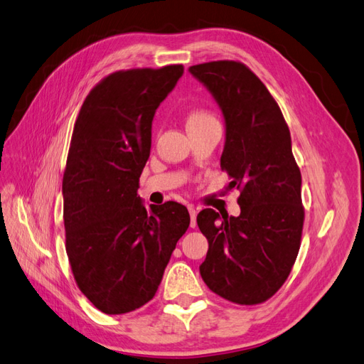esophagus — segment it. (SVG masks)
<instances>
[{
    "instance_id": "34e87169",
    "label": "esophagus",
    "mask_w": 364,
    "mask_h": 364,
    "mask_svg": "<svg viewBox=\"0 0 364 364\" xmlns=\"http://www.w3.org/2000/svg\"><path fill=\"white\" fill-rule=\"evenodd\" d=\"M188 213H190V217H191V222H190V226L191 228H196L197 226V211L194 206H188Z\"/></svg>"
}]
</instances>
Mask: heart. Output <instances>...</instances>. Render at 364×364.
Instances as JSON below:
<instances>
[{
  "label": "heart",
  "instance_id": "obj_1",
  "mask_svg": "<svg viewBox=\"0 0 364 364\" xmlns=\"http://www.w3.org/2000/svg\"><path fill=\"white\" fill-rule=\"evenodd\" d=\"M211 124H218L217 118L209 114L208 111H193L186 117V127L188 130L193 129H200V127H206V126H211Z\"/></svg>",
  "mask_w": 364,
  "mask_h": 364
}]
</instances>
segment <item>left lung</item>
Listing matches in <instances>:
<instances>
[{"mask_svg":"<svg viewBox=\"0 0 364 364\" xmlns=\"http://www.w3.org/2000/svg\"><path fill=\"white\" fill-rule=\"evenodd\" d=\"M211 92L226 127L220 167L240 190L238 217L203 209L197 225L209 249L205 284L234 304L267 301L289 278L301 247L302 178L291 136L267 87L245 63L217 60L188 70Z\"/></svg>","mask_w":364,"mask_h":364,"instance_id":"left-lung-1","label":"left lung"}]
</instances>
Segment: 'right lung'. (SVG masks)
Segmentation results:
<instances>
[{
	"label": "right lung",
	"mask_w": 364,
	"mask_h": 364,
	"mask_svg": "<svg viewBox=\"0 0 364 364\" xmlns=\"http://www.w3.org/2000/svg\"><path fill=\"white\" fill-rule=\"evenodd\" d=\"M182 74V65L109 74L75 119L62 182L67 255L79 289L105 314L153 299L190 226L183 205L147 209L138 196L153 117Z\"/></svg>",
	"instance_id": "obj_1"
}]
</instances>
